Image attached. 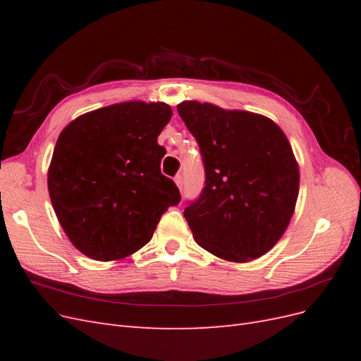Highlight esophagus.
I'll return each instance as SVG.
<instances>
[{
    "label": "esophagus",
    "mask_w": 361,
    "mask_h": 361,
    "mask_svg": "<svg viewBox=\"0 0 361 361\" xmlns=\"http://www.w3.org/2000/svg\"><path fill=\"white\" fill-rule=\"evenodd\" d=\"M174 182H176V185L179 187V190H182V183H183V180H182V174H176V176H174Z\"/></svg>",
    "instance_id": "34e87169"
}]
</instances>
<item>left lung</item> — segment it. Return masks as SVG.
Here are the masks:
<instances>
[{"mask_svg":"<svg viewBox=\"0 0 361 361\" xmlns=\"http://www.w3.org/2000/svg\"><path fill=\"white\" fill-rule=\"evenodd\" d=\"M178 113L197 140L204 187L185 207L202 248L231 262L260 257L293 215L300 171L283 130L260 114L185 101Z\"/></svg>","mask_w":361,"mask_h":361,"instance_id":"obj_1","label":"left lung"}]
</instances>
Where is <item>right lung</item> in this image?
<instances>
[{
	"label": "right lung",
	"mask_w": 361,
	"mask_h": 361,
	"mask_svg": "<svg viewBox=\"0 0 361 361\" xmlns=\"http://www.w3.org/2000/svg\"><path fill=\"white\" fill-rule=\"evenodd\" d=\"M171 118L164 102H122L80 116L61 130L48 190L64 233L94 260L145 247L180 192L161 173L158 135Z\"/></svg>",
	"instance_id": "1"
}]
</instances>
